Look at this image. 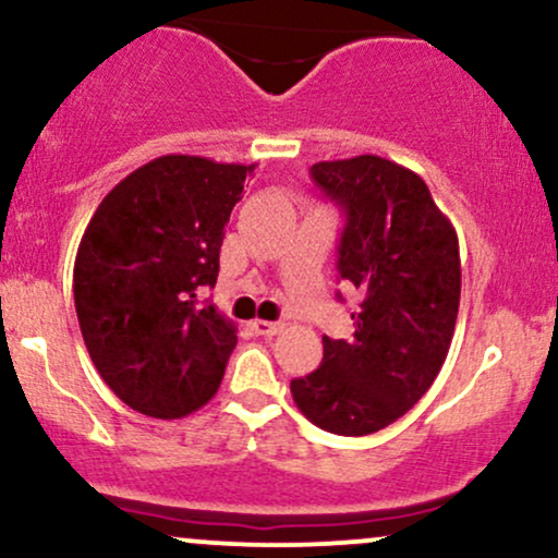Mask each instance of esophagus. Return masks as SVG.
I'll list each match as a JSON object with an SVG mask.
<instances>
[{
	"label": "esophagus",
	"mask_w": 558,
	"mask_h": 558,
	"mask_svg": "<svg viewBox=\"0 0 558 558\" xmlns=\"http://www.w3.org/2000/svg\"><path fill=\"white\" fill-rule=\"evenodd\" d=\"M252 330L257 332V336H275V332L283 330V325H280V323H270V319H254Z\"/></svg>",
	"instance_id": "obj_1"
}]
</instances>
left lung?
Wrapping results in <instances>:
<instances>
[{
  "label": "left lung",
  "instance_id": "8db88e82",
  "mask_svg": "<svg viewBox=\"0 0 558 558\" xmlns=\"http://www.w3.org/2000/svg\"><path fill=\"white\" fill-rule=\"evenodd\" d=\"M310 175L343 209L338 272L364 299L354 336H323V364L291 380V393L323 430L369 435L407 414L444 367L462 293L457 230L417 172L390 159L317 162Z\"/></svg>",
  "mask_w": 558,
  "mask_h": 558
}]
</instances>
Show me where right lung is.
Returning <instances> with one entry per match:
<instances>
[{"label": "right lung", "mask_w": 558, "mask_h": 558, "mask_svg": "<svg viewBox=\"0 0 558 558\" xmlns=\"http://www.w3.org/2000/svg\"><path fill=\"white\" fill-rule=\"evenodd\" d=\"M254 165L165 155L101 198L73 270L75 312L101 380L146 417L178 420L220 388L235 325L202 299Z\"/></svg>", "instance_id": "add662e5"}]
</instances>
